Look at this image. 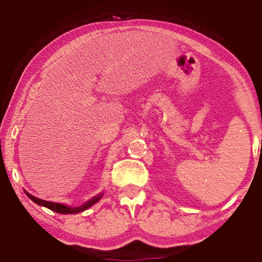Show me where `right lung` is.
Listing matches in <instances>:
<instances>
[{
    "instance_id": "right-lung-1",
    "label": "right lung",
    "mask_w": 262,
    "mask_h": 262,
    "mask_svg": "<svg viewBox=\"0 0 262 262\" xmlns=\"http://www.w3.org/2000/svg\"><path fill=\"white\" fill-rule=\"evenodd\" d=\"M27 194L28 198L31 200H33L35 204H38V205H41V206H45L50 209L51 211H55V212H58V213H63V214H68V213H78V212H82V211L87 210L88 207H91L92 205H94L96 202H99L100 198H101L102 195H96L94 198L89 200L83 205L78 206V207H69V206H66V205H62V204H58V203H52V202H46V200H42V199H39V198H35L30 193L25 192Z\"/></svg>"
}]
</instances>
